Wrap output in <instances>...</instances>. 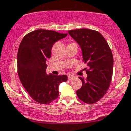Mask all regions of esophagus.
I'll use <instances>...</instances> for the list:
<instances>
[{"label": "esophagus", "instance_id": "1", "mask_svg": "<svg viewBox=\"0 0 131 131\" xmlns=\"http://www.w3.org/2000/svg\"><path fill=\"white\" fill-rule=\"evenodd\" d=\"M74 78H75V77L74 76H72V75H68V80H72V79H73Z\"/></svg>", "mask_w": 131, "mask_h": 131}]
</instances>
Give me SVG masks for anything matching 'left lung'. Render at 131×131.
Segmentation results:
<instances>
[{
    "label": "left lung",
    "mask_w": 131,
    "mask_h": 131,
    "mask_svg": "<svg viewBox=\"0 0 131 131\" xmlns=\"http://www.w3.org/2000/svg\"><path fill=\"white\" fill-rule=\"evenodd\" d=\"M69 34L82 49L83 61L89 67L86 79L77 91L80 100L88 104L99 101L108 90L113 73V55L106 39L99 32L88 28L72 30Z\"/></svg>",
    "instance_id": "obj_1"
}]
</instances>
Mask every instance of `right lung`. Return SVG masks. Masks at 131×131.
Wrapping results in <instances>:
<instances>
[{"instance_id":"add662e5","label":"right lung","mask_w":131,"mask_h":131,"mask_svg":"<svg viewBox=\"0 0 131 131\" xmlns=\"http://www.w3.org/2000/svg\"><path fill=\"white\" fill-rule=\"evenodd\" d=\"M67 35L53 30H36L27 34L19 45V79L29 95L40 104L47 105L57 99L60 84L68 80L67 75L46 73V61L51 58L52 45Z\"/></svg>"}]
</instances>
